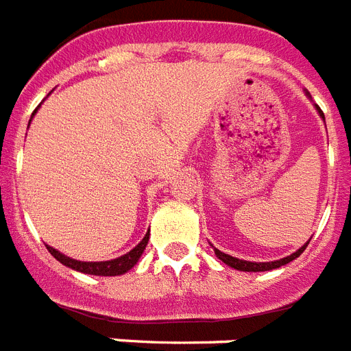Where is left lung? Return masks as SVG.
Segmentation results:
<instances>
[{
    "label": "left lung",
    "instance_id": "1",
    "mask_svg": "<svg viewBox=\"0 0 351 351\" xmlns=\"http://www.w3.org/2000/svg\"><path fill=\"white\" fill-rule=\"evenodd\" d=\"M306 96L310 97V94H308V92H306ZM315 110H317L319 116L324 119V114H322V110L319 108L317 105H315ZM308 243H310V241H308ZM308 243L306 245H302L301 248H299L297 252H293V254L287 255V257H282V259H279V261H270V263H254V261H243V259H237V257H232V255H228V254H224V252L217 250L214 245H212V248H214L215 255H217V259L223 261L224 265H228L230 268H235V270H239V271H268V270H276V268H281V266L288 265L290 261L297 259V257H299V255L304 252V248L308 246Z\"/></svg>",
    "mask_w": 351,
    "mask_h": 351
}]
</instances>
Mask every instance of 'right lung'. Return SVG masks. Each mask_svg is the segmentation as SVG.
<instances>
[{
	"instance_id": "add662e5",
	"label": "right lung",
	"mask_w": 351,
	"mask_h": 351,
	"mask_svg": "<svg viewBox=\"0 0 351 351\" xmlns=\"http://www.w3.org/2000/svg\"><path fill=\"white\" fill-rule=\"evenodd\" d=\"M38 108L34 110V114L38 112ZM32 117H30V121H32ZM148 239H150V230H148L147 234H145V237L139 241V245H137L136 248H132L130 252H127V254L121 255V257L110 259V261H77V259H72V257H66V255L61 254V252L56 250V248H52V246L47 245V248H49V252L54 255L56 259L60 261L61 265L69 266V268H72V270L81 271V274H90V276L108 277V276H123V274H127L128 270H132V268L137 265V261H139V257L143 255L145 248H147Z\"/></svg>"
}]
</instances>
